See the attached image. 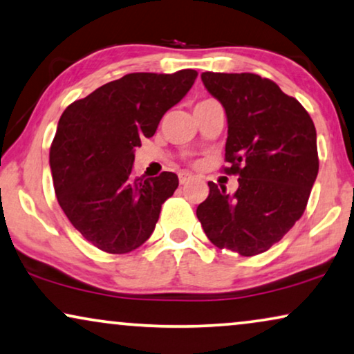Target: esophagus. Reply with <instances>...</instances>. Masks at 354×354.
<instances>
[{
  "label": "esophagus",
  "mask_w": 354,
  "mask_h": 354,
  "mask_svg": "<svg viewBox=\"0 0 354 354\" xmlns=\"http://www.w3.org/2000/svg\"><path fill=\"white\" fill-rule=\"evenodd\" d=\"M191 180H192V174L186 173V171L180 173V183H181V185H186V183H189Z\"/></svg>",
  "instance_id": "obj_1"
}]
</instances>
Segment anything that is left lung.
Segmentation results:
<instances>
[{"mask_svg": "<svg viewBox=\"0 0 354 354\" xmlns=\"http://www.w3.org/2000/svg\"><path fill=\"white\" fill-rule=\"evenodd\" d=\"M225 108V171L238 189L209 181L197 207L207 238L220 249L256 256L279 243L304 214L319 171L317 136L309 113L270 79L251 73H202Z\"/></svg>", "mask_w": 354, "mask_h": 354, "instance_id": "8db88e82", "label": "left lung"}]
</instances>
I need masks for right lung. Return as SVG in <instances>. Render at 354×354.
I'll return each mask as SVG.
<instances>
[{
    "label": "right lung",
    "instance_id": "add662e5",
    "mask_svg": "<svg viewBox=\"0 0 354 354\" xmlns=\"http://www.w3.org/2000/svg\"><path fill=\"white\" fill-rule=\"evenodd\" d=\"M197 71L133 73L66 108L50 147L61 209L88 243L110 254L147 241L178 176L133 178L134 149L152 138L169 108L189 92Z\"/></svg>",
    "mask_w": 354,
    "mask_h": 354
}]
</instances>
